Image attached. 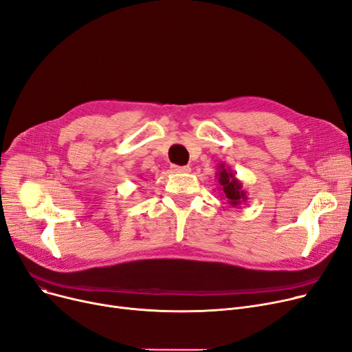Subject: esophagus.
I'll use <instances>...</instances> for the list:
<instances>
[{
  "label": "esophagus",
  "mask_w": 352,
  "mask_h": 352,
  "mask_svg": "<svg viewBox=\"0 0 352 352\" xmlns=\"http://www.w3.org/2000/svg\"><path fill=\"white\" fill-rule=\"evenodd\" d=\"M171 170L174 173H190V166L188 165H171Z\"/></svg>",
  "instance_id": "obj_1"
}]
</instances>
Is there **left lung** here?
Instances as JSON below:
<instances>
[{"mask_svg": "<svg viewBox=\"0 0 352 352\" xmlns=\"http://www.w3.org/2000/svg\"><path fill=\"white\" fill-rule=\"evenodd\" d=\"M215 177L218 178L219 190L223 191V195L227 198L228 204L231 207L245 204L248 197L245 190L243 188V182L235 177V173L230 168V166L226 168L224 164H218Z\"/></svg>", "mask_w": 352, "mask_h": 352, "instance_id": "left-lung-1", "label": "left lung"}]
</instances>
